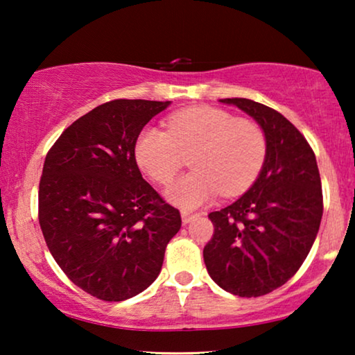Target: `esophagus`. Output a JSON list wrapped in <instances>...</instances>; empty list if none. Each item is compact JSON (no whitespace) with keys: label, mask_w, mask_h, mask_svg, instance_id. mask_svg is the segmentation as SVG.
<instances>
[{"label":"esophagus","mask_w":355,"mask_h":355,"mask_svg":"<svg viewBox=\"0 0 355 355\" xmlns=\"http://www.w3.org/2000/svg\"><path fill=\"white\" fill-rule=\"evenodd\" d=\"M198 215L197 213H189V211H181V218H182V223L184 225H187V223H191L193 218H197Z\"/></svg>","instance_id":"34e87169"}]
</instances>
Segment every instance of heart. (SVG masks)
I'll use <instances>...</instances> for the list:
<instances>
[{
	"mask_svg": "<svg viewBox=\"0 0 355 355\" xmlns=\"http://www.w3.org/2000/svg\"><path fill=\"white\" fill-rule=\"evenodd\" d=\"M134 152L142 171L162 186L171 182L189 157L193 169L168 189L166 198L192 210L221 191L232 196L249 189L263 166L266 139L254 121L236 119L213 106H193L169 116L166 130L145 128Z\"/></svg>",
	"mask_w": 355,
	"mask_h": 355,
	"instance_id": "obj_1",
	"label": "heart"
}]
</instances>
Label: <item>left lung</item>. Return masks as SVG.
<instances>
[{
	"instance_id": "obj_1",
	"label": "left lung",
	"mask_w": 355,
	"mask_h": 355,
	"mask_svg": "<svg viewBox=\"0 0 355 355\" xmlns=\"http://www.w3.org/2000/svg\"><path fill=\"white\" fill-rule=\"evenodd\" d=\"M263 130L266 157L257 181L234 203L211 211L203 249L208 275L227 293L259 297L297 273L323 215L322 181L312 147L278 111L247 98H225Z\"/></svg>"
}]
</instances>
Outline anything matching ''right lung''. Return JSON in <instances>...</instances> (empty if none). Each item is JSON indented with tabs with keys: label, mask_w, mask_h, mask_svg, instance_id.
<instances>
[{
	"label": "right lung",
	"mask_w": 355,
	"mask_h": 355,
	"mask_svg": "<svg viewBox=\"0 0 355 355\" xmlns=\"http://www.w3.org/2000/svg\"><path fill=\"white\" fill-rule=\"evenodd\" d=\"M171 101L113 100L74 121L46 153L38 221L53 259L106 302L134 297L162 271L181 215L135 162L140 130Z\"/></svg>",
	"instance_id": "right-lung-1"
}]
</instances>
